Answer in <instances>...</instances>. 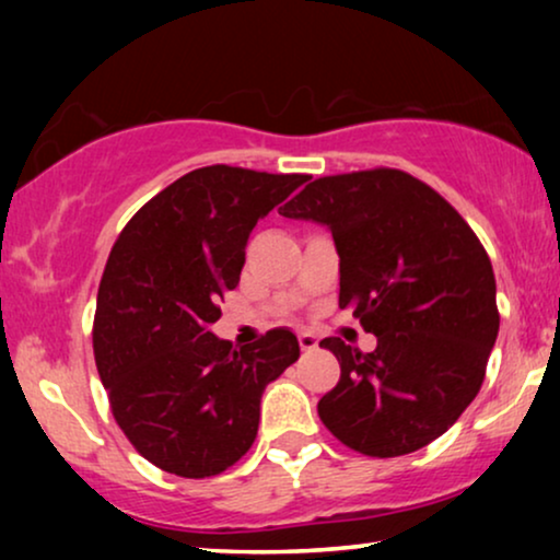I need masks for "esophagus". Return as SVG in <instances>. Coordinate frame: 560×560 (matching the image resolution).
I'll list each match as a JSON object with an SVG mask.
<instances>
[{"label":"esophagus","instance_id":"1","mask_svg":"<svg viewBox=\"0 0 560 560\" xmlns=\"http://www.w3.org/2000/svg\"><path fill=\"white\" fill-rule=\"evenodd\" d=\"M298 343H301L303 351H313V349H318V336L311 331H301L298 334Z\"/></svg>","mask_w":560,"mask_h":560}]
</instances>
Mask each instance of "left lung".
<instances>
[{
  "label": "left lung",
  "mask_w": 560,
  "mask_h": 560,
  "mask_svg": "<svg viewBox=\"0 0 560 560\" xmlns=\"http://www.w3.org/2000/svg\"><path fill=\"white\" fill-rule=\"evenodd\" d=\"M282 217L324 224L339 252V305L377 336L370 354L324 339L341 377L324 425L366 456L428 446L477 397L500 331L485 247L446 198L393 167L328 175Z\"/></svg>",
  "instance_id": "left-lung-1"
}]
</instances>
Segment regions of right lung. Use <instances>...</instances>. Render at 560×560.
I'll list each match as a JSON object with an SVG mask.
<instances>
[{
    "instance_id": "obj_1",
    "label": "right lung",
    "mask_w": 560,
    "mask_h": 560,
    "mask_svg": "<svg viewBox=\"0 0 560 560\" xmlns=\"http://www.w3.org/2000/svg\"><path fill=\"white\" fill-rule=\"evenodd\" d=\"M305 175L209 165L150 198L121 229L98 285L94 357L129 443L167 474L203 479L255 443L265 387L298 362L293 331L234 349L211 334L252 229Z\"/></svg>"
}]
</instances>
